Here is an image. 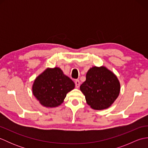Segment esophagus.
Wrapping results in <instances>:
<instances>
[{
	"instance_id": "1",
	"label": "esophagus",
	"mask_w": 148,
	"mask_h": 148,
	"mask_svg": "<svg viewBox=\"0 0 148 148\" xmlns=\"http://www.w3.org/2000/svg\"><path fill=\"white\" fill-rule=\"evenodd\" d=\"M74 82H75V85H76V88H79V86H80V81H79V80L76 79V80H75Z\"/></svg>"
}]
</instances>
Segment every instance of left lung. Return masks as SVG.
Listing matches in <instances>:
<instances>
[{
    "label": "left lung",
    "mask_w": 148,
    "mask_h": 148,
    "mask_svg": "<svg viewBox=\"0 0 148 148\" xmlns=\"http://www.w3.org/2000/svg\"><path fill=\"white\" fill-rule=\"evenodd\" d=\"M86 81L80 86L91 108L102 110L111 106L120 91L118 78L105 67H93L88 71Z\"/></svg>",
    "instance_id": "obj_1"
}]
</instances>
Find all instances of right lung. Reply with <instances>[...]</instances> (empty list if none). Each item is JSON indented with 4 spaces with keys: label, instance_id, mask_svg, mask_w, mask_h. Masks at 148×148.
I'll use <instances>...</instances> for the list:
<instances>
[{
    "label": "right lung",
    "instance_id": "obj_1",
    "mask_svg": "<svg viewBox=\"0 0 148 148\" xmlns=\"http://www.w3.org/2000/svg\"><path fill=\"white\" fill-rule=\"evenodd\" d=\"M75 84L59 68L48 69L36 78L33 84L34 95L44 106L54 108L64 101Z\"/></svg>",
    "mask_w": 148,
    "mask_h": 148
}]
</instances>
